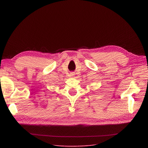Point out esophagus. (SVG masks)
Returning <instances> with one entry per match:
<instances>
[{"instance_id": "esophagus-1", "label": "esophagus", "mask_w": 148, "mask_h": 148, "mask_svg": "<svg viewBox=\"0 0 148 148\" xmlns=\"http://www.w3.org/2000/svg\"><path fill=\"white\" fill-rule=\"evenodd\" d=\"M71 75H74V74H73V73H71Z\"/></svg>"}]
</instances>
